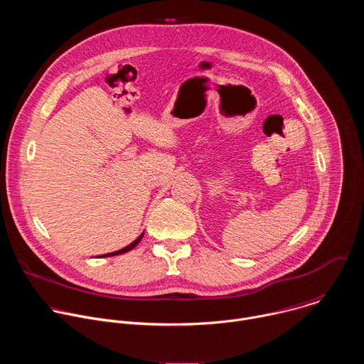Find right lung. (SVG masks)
<instances>
[{
    "mask_svg": "<svg viewBox=\"0 0 364 364\" xmlns=\"http://www.w3.org/2000/svg\"><path fill=\"white\" fill-rule=\"evenodd\" d=\"M142 236H144V233H141L132 243H129L128 246H125V247H122V249H119V250H117V252H111V253H107V255H99V257H108V256H115V255H121V253H125V252H129L131 249H134L139 242H141V239H142Z\"/></svg>",
    "mask_w": 364,
    "mask_h": 364,
    "instance_id": "right-lung-1",
    "label": "right lung"
}]
</instances>
